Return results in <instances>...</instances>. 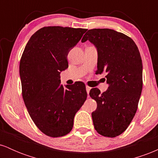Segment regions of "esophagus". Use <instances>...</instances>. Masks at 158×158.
I'll list each match as a JSON object with an SVG mask.
<instances>
[{
  "instance_id": "34e87169",
  "label": "esophagus",
  "mask_w": 158,
  "mask_h": 158,
  "mask_svg": "<svg viewBox=\"0 0 158 158\" xmlns=\"http://www.w3.org/2000/svg\"><path fill=\"white\" fill-rule=\"evenodd\" d=\"M90 88L89 86H88V85H86V91L88 94H89V92H90Z\"/></svg>"
}]
</instances>
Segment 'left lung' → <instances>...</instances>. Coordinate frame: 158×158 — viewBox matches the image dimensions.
I'll return each mask as SVG.
<instances>
[{"label": "left lung", "mask_w": 158, "mask_h": 158, "mask_svg": "<svg viewBox=\"0 0 158 158\" xmlns=\"http://www.w3.org/2000/svg\"><path fill=\"white\" fill-rule=\"evenodd\" d=\"M97 48V73L106 72L108 90L92 88L90 96L97 108L92 112L94 128L99 135L115 137L124 132L137 109L143 88V64L135 41L110 29L89 30L81 39Z\"/></svg>", "instance_id": "left-lung-1"}]
</instances>
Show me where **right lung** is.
<instances>
[{
    "label": "right lung",
    "mask_w": 158,
    "mask_h": 158,
    "mask_svg": "<svg viewBox=\"0 0 158 158\" xmlns=\"http://www.w3.org/2000/svg\"><path fill=\"white\" fill-rule=\"evenodd\" d=\"M86 29L45 27L31 36L20 61L22 96L32 121L49 137L66 135L75 114L87 98L81 81L61 85L60 73L68 68L69 51Z\"/></svg>",
    "instance_id": "right-lung-1"
}]
</instances>
